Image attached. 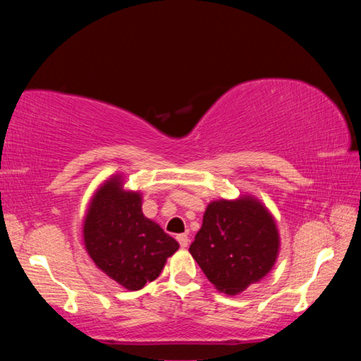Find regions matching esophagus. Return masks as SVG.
Returning <instances> with one entry per match:
<instances>
[{
	"label": "esophagus",
	"instance_id": "1",
	"mask_svg": "<svg viewBox=\"0 0 361 361\" xmlns=\"http://www.w3.org/2000/svg\"><path fill=\"white\" fill-rule=\"evenodd\" d=\"M176 240H178L181 248H186L189 245V237L186 234H178L176 235Z\"/></svg>",
	"mask_w": 361,
	"mask_h": 361
}]
</instances>
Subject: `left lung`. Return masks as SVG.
Instances as JSON below:
<instances>
[{
    "label": "left lung",
    "instance_id": "8db88e82",
    "mask_svg": "<svg viewBox=\"0 0 361 361\" xmlns=\"http://www.w3.org/2000/svg\"><path fill=\"white\" fill-rule=\"evenodd\" d=\"M189 253L218 291L239 295L276 266L280 253L276 218L252 194L212 200Z\"/></svg>",
    "mask_w": 361,
    "mask_h": 361
}]
</instances>
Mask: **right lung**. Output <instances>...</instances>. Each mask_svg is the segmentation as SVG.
Listing matches in <instances>:
<instances>
[{
  "mask_svg": "<svg viewBox=\"0 0 361 361\" xmlns=\"http://www.w3.org/2000/svg\"><path fill=\"white\" fill-rule=\"evenodd\" d=\"M143 195L126 188L114 173L95 189L82 221L84 248L94 264L129 291L161 276L167 258L180 248L142 210Z\"/></svg>",
  "mask_w": 361,
  "mask_h": 361,
  "instance_id": "right-lung-1",
  "label": "right lung"
}]
</instances>
